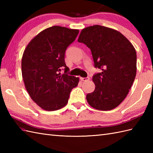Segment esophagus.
I'll list each match as a JSON object with an SVG mask.
<instances>
[{"label":"esophagus","mask_w":153,"mask_h":153,"mask_svg":"<svg viewBox=\"0 0 153 153\" xmlns=\"http://www.w3.org/2000/svg\"><path fill=\"white\" fill-rule=\"evenodd\" d=\"M81 79L83 82H86V81H88L89 79V77H81Z\"/></svg>","instance_id":"1"}]
</instances>
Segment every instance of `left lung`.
I'll return each instance as SVG.
<instances>
[{
  "label": "left lung",
  "instance_id": "8db88e82",
  "mask_svg": "<svg viewBox=\"0 0 153 153\" xmlns=\"http://www.w3.org/2000/svg\"><path fill=\"white\" fill-rule=\"evenodd\" d=\"M78 42L90 48L94 66L102 70L93 75L95 89L87 95V102L97 110L114 109L124 100L134 82L135 48L121 33L99 25L83 29Z\"/></svg>",
  "mask_w": 153,
  "mask_h": 153
}]
</instances>
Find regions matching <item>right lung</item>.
Returning a JSON list of instances; mask_svg holds the SVG:
<instances>
[{
  "label": "right lung",
  "mask_w": 153,
  "mask_h": 153,
  "mask_svg": "<svg viewBox=\"0 0 153 153\" xmlns=\"http://www.w3.org/2000/svg\"><path fill=\"white\" fill-rule=\"evenodd\" d=\"M78 33L79 30L64 27H48L30 41L23 54L22 72L25 88L32 100L45 110L66 106L71 90L77 86L79 78L68 74L70 69L64 57Z\"/></svg>",
  "instance_id": "obj_1"
}]
</instances>
